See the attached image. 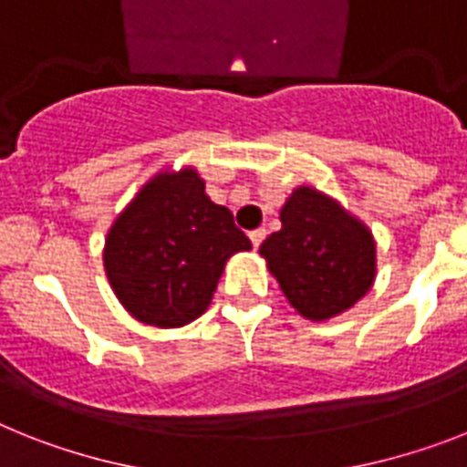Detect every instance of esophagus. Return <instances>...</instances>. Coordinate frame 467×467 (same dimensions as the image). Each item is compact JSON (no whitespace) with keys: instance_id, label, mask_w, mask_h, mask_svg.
I'll return each instance as SVG.
<instances>
[{"instance_id":"obj_1","label":"esophagus","mask_w":467,"mask_h":467,"mask_svg":"<svg viewBox=\"0 0 467 467\" xmlns=\"http://www.w3.org/2000/svg\"><path fill=\"white\" fill-rule=\"evenodd\" d=\"M265 236H267V231H265V229L250 231V241H253V248H260L262 241H265Z\"/></svg>"}]
</instances>
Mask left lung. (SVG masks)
I'll return each mask as SVG.
<instances>
[{
  "instance_id": "8db88e82",
  "label": "left lung",
  "mask_w": 467,
  "mask_h": 467,
  "mask_svg": "<svg viewBox=\"0 0 467 467\" xmlns=\"http://www.w3.org/2000/svg\"><path fill=\"white\" fill-rule=\"evenodd\" d=\"M281 229L260 245L288 303L312 322L353 307L377 275L368 226L317 188L300 186L281 207Z\"/></svg>"
}]
</instances>
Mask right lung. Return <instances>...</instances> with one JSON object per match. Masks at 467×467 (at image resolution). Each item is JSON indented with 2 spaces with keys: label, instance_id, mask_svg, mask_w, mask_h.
<instances>
[{
  "label": "right lung",
  "instance_id": "obj_1",
  "mask_svg": "<svg viewBox=\"0 0 467 467\" xmlns=\"http://www.w3.org/2000/svg\"><path fill=\"white\" fill-rule=\"evenodd\" d=\"M253 243L214 205L191 167L160 171L130 200L104 241V272L119 303L150 327L173 329L210 307L234 253Z\"/></svg>",
  "mask_w": 467,
  "mask_h": 467
}]
</instances>
